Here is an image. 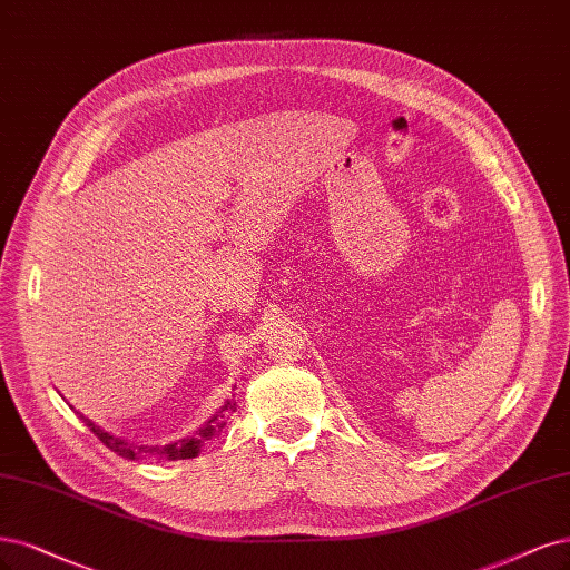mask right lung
I'll return each instance as SVG.
<instances>
[{
  "instance_id": "right-lung-1",
  "label": "right lung",
  "mask_w": 570,
  "mask_h": 570,
  "mask_svg": "<svg viewBox=\"0 0 570 570\" xmlns=\"http://www.w3.org/2000/svg\"><path fill=\"white\" fill-rule=\"evenodd\" d=\"M230 412H235V403L228 401L217 417H212L205 426H200L198 431H195V436L190 439H181L176 443H169V445H134V443H127L125 439H115L110 436L108 431H104L101 426H96L94 422H89L87 417L85 424L94 431V436L101 441L106 448H110L112 453H117L120 458H127V460H139V458H160V460H188V458H195L203 453V448L214 439L219 436V431L224 429L226 424V417L230 415Z\"/></svg>"
}]
</instances>
